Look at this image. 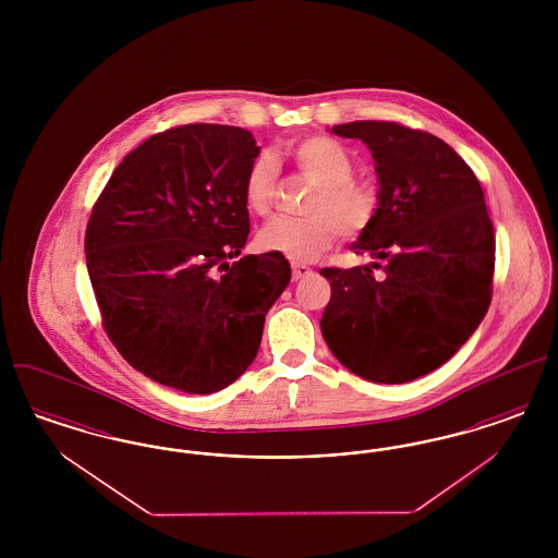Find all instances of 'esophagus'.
<instances>
[{
  "instance_id": "1",
  "label": "esophagus",
  "mask_w": 558,
  "mask_h": 558,
  "mask_svg": "<svg viewBox=\"0 0 558 558\" xmlns=\"http://www.w3.org/2000/svg\"><path fill=\"white\" fill-rule=\"evenodd\" d=\"M312 274V269L307 266H301V264H294L292 266V280H301V278H307Z\"/></svg>"
}]
</instances>
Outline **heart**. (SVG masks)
Wrapping results in <instances>:
<instances>
[{
  "label": "heart",
  "instance_id": "1",
  "mask_svg": "<svg viewBox=\"0 0 558 558\" xmlns=\"http://www.w3.org/2000/svg\"><path fill=\"white\" fill-rule=\"evenodd\" d=\"M299 173L316 184L299 219H274L259 232V244L287 259L305 264L332 246L337 232L355 239L366 232L378 211L376 187L353 180V159L345 146L328 135H307L287 146ZM278 187V165L262 153L246 167L242 196L248 211L266 217Z\"/></svg>",
  "mask_w": 558,
  "mask_h": 558
}]
</instances>
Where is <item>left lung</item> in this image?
<instances>
[{
	"label": "left lung",
	"mask_w": 558,
	"mask_h": 558,
	"mask_svg": "<svg viewBox=\"0 0 558 558\" xmlns=\"http://www.w3.org/2000/svg\"><path fill=\"white\" fill-rule=\"evenodd\" d=\"M330 132L371 148L378 211L351 244L371 264L319 271L332 289L319 328L347 371L408 383L446 364L487 314L496 240L485 196L471 167L430 133L389 121Z\"/></svg>",
	"instance_id": "left-lung-1"
}]
</instances>
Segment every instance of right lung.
<instances>
[{"label":"right lung","instance_id":"right-lung-1","mask_svg":"<svg viewBox=\"0 0 558 558\" xmlns=\"http://www.w3.org/2000/svg\"><path fill=\"white\" fill-rule=\"evenodd\" d=\"M259 150L240 128H175L121 160L94 205L85 259L107 335L165 387L207 396L232 385L291 282L278 253L230 266L248 239L242 182Z\"/></svg>","mask_w":558,"mask_h":558}]
</instances>
